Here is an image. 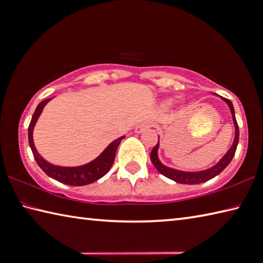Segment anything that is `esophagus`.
I'll return each mask as SVG.
<instances>
[{
  "instance_id": "1",
  "label": "esophagus",
  "mask_w": 263,
  "mask_h": 263,
  "mask_svg": "<svg viewBox=\"0 0 263 263\" xmlns=\"http://www.w3.org/2000/svg\"><path fill=\"white\" fill-rule=\"evenodd\" d=\"M151 126H152V124L148 123V122L140 123V124H138V125H137V127H136V132H137V133H141L142 131L147 130V128H149Z\"/></svg>"
}]
</instances>
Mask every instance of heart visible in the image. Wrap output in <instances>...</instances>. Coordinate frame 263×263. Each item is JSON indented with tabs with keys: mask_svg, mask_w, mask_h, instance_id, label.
Masks as SVG:
<instances>
[{
	"mask_svg": "<svg viewBox=\"0 0 263 263\" xmlns=\"http://www.w3.org/2000/svg\"><path fill=\"white\" fill-rule=\"evenodd\" d=\"M173 103H174V101H173V100H168V101H166V104H167V105H172Z\"/></svg>",
	"mask_w": 263,
	"mask_h": 263,
	"instance_id": "b5f03b06",
	"label": "heart"
}]
</instances>
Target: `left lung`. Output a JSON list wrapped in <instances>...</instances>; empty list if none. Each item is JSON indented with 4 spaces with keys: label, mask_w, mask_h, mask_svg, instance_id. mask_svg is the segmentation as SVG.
<instances>
[{
    "label": "left lung",
    "mask_w": 263,
    "mask_h": 263,
    "mask_svg": "<svg viewBox=\"0 0 263 263\" xmlns=\"http://www.w3.org/2000/svg\"><path fill=\"white\" fill-rule=\"evenodd\" d=\"M220 99L229 105L231 115H232V121H233L234 130H235L232 146H231L228 152L225 153L224 157H222L219 161L215 164V166H212L208 169H204V171H198V172L180 171V169L168 167V166H166V164H163L161 161H160L159 155H158L160 144L158 140L157 146H155V147L152 149V152H151V161H152L154 167L157 168V171L160 173V174H162L163 176H166V177H168V179H171V180L175 181V182H177V183H181V184H198V183H203V182L211 180V179H213V177H216L217 175H219L220 173L229 166V163L232 161V159L234 157L235 149H237V146L239 142V126H238L237 119H235V112H234L232 102L228 99H225V97H221V96H220Z\"/></svg>",
    "instance_id": "8db88e82"
}]
</instances>
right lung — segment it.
<instances>
[{
    "mask_svg": "<svg viewBox=\"0 0 263 263\" xmlns=\"http://www.w3.org/2000/svg\"><path fill=\"white\" fill-rule=\"evenodd\" d=\"M52 99H47L38 104L37 108H35L32 118H31L30 125L28 128L29 145L31 147V151H32L33 153L35 162H37L38 166L45 172L46 175L57 180L58 182H61V183L68 184V185H75V186L87 185L97 180H100L101 177H103L106 173L110 171V168L112 167L118 145L121 144V141L125 138V136H122L119 137L118 139L114 140L111 144L108 145V147H106L103 152L99 155V157L90 162L82 164V166L64 167V166H55V164L50 163L38 153L37 149H35L32 135H33L34 125L38 121L39 116H41L43 112L44 106H45Z\"/></svg>",
    "mask_w": 263,
    "mask_h": 263,
    "instance_id": "right-lung-1",
    "label": "right lung"
}]
</instances>
